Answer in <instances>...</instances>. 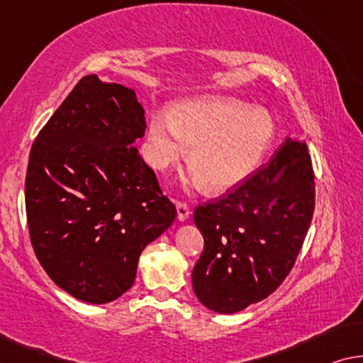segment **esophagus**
Returning <instances> with one entry per match:
<instances>
[{"mask_svg":"<svg viewBox=\"0 0 363 363\" xmlns=\"http://www.w3.org/2000/svg\"><path fill=\"white\" fill-rule=\"evenodd\" d=\"M176 212H177V220L179 222H186L187 218L191 217V211H189V207L182 202L176 203Z\"/></svg>","mask_w":363,"mask_h":363,"instance_id":"obj_1","label":"esophagus"}]
</instances>
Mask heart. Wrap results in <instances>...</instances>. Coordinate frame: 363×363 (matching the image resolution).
Listing matches in <instances>:
<instances>
[{"label":"heart","instance_id":"obj_1","mask_svg":"<svg viewBox=\"0 0 363 363\" xmlns=\"http://www.w3.org/2000/svg\"><path fill=\"white\" fill-rule=\"evenodd\" d=\"M277 138L264 108L227 95L181 100L172 115L156 111L147 128V160L164 171L192 147L189 167L211 192H228L255 174Z\"/></svg>","mask_w":363,"mask_h":363}]
</instances>
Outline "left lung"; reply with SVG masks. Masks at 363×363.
<instances>
[{
	"instance_id": "left-lung-1",
	"label": "left lung",
	"mask_w": 363,
	"mask_h": 363,
	"mask_svg": "<svg viewBox=\"0 0 363 363\" xmlns=\"http://www.w3.org/2000/svg\"><path fill=\"white\" fill-rule=\"evenodd\" d=\"M313 212L308 145L286 138L252 179L194 212L203 237L192 269L197 299L213 313L233 314L268 298L293 268Z\"/></svg>"
}]
</instances>
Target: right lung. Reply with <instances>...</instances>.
Wrapping results in <instances>:
<instances>
[{"label": "right lung", "mask_w": 363, "mask_h": 363, "mask_svg": "<svg viewBox=\"0 0 363 363\" xmlns=\"http://www.w3.org/2000/svg\"><path fill=\"white\" fill-rule=\"evenodd\" d=\"M145 128L135 90L94 74L75 85L30 147V243L49 278L84 303L125 294L143 250L176 218L135 147Z\"/></svg>", "instance_id": "right-lung-1"}]
</instances>
